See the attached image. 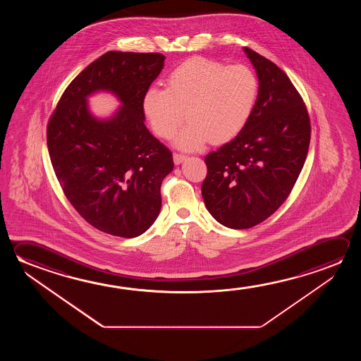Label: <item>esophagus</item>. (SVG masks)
I'll return each instance as SVG.
<instances>
[{"label": "esophagus", "mask_w": 361, "mask_h": 361, "mask_svg": "<svg viewBox=\"0 0 361 361\" xmlns=\"http://www.w3.org/2000/svg\"><path fill=\"white\" fill-rule=\"evenodd\" d=\"M185 160H186V156H185V154H173V162H175V165H180V164Z\"/></svg>", "instance_id": "34e87169"}]
</instances>
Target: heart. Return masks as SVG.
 Returning a JSON list of instances; mask_svg holds the SVG:
<instances>
[{
	"label": "heart",
	"instance_id": "heart-1",
	"mask_svg": "<svg viewBox=\"0 0 361 361\" xmlns=\"http://www.w3.org/2000/svg\"><path fill=\"white\" fill-rule=\"evenodd\" d=\"M258 92L257 77L247 66H226L195 56L169 74L167 88L148 89L143 112L164 140L175 136L186 112L189 123L175 145L183 151H196L209 141L220 145L237 137L255 111Z\"/></svg>",
	"mask_w": 361,
	"mask_h": 361
}]
</instances>
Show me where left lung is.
I'll list each match as a JSON object with an SVG mask.
<instances>
[{
    "label": "left lung",
    "instance_id": "8db88e82",
    "mask_svg": "<svg viewBox=\"0 0 361 361\" xmlns=\"http://www.w3.org/2000/svg\"><path fill=\"white\" fill-rule=\"evenodd\" d=\"M259 92L248 123L231 142L205 157L201 194L209 213L231 229H248L283 204L307 157L311 124L290 78L249 48Z\"/></svg>",
    "mask_w": 361,
    "mask_h": 361
}]
</instances>
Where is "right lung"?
Segmentation results:
<instances>
[{
	"label": "right lung",
	"mask_w": 361,
	"mask_h": 361,
	"mask_svg": "<svg viewBox=\"0 0 361 361\" xmlns=\"http://www.w3.org/2000/svg\"><path fill=\"white\" fill-rule=\"evenodd\" d=\"M165 55L108 51L74 78L48 124V149L66 199L89 224L116 237L143 234L161 210L171 151L145 126L143 95ZM99 91L121 103L108 119L90 112Z\"/></svg>",
	"instance_id": "right-lung-1"
}]
</instances>
